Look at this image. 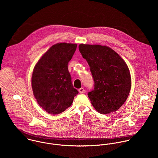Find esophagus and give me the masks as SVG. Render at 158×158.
<instances>
[{
    "label": "esophagus",
    "instance_id": "34e87169",
    "mask_svg": "<svg viewBox=\"0 0 158 158\" xmlns=\"http://www.w3.org/2000/svg\"><path fill=\"white\" fill-rule=\"evenodd\" d=\"M78 91H79V92H80V94H83V93L85 92V89H84L83 88H80V89H78Z\"/></svg>",
    "mask_w": 158,
    "mask_h": 158
}]
</instances>
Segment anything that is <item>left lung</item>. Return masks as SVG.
Returning a JSON list of instances; mask_svg holds the SVG:
<instances>
[{"instance_id":"1","label":"left lung","mask_w":158,"mask_h":158,"mask_svg":"<svg viewBox=\"0 0 158 158\" xmlns=\"http://www.w3.org/2000/svg\"><path fill=\"white\" fill-rule=\"evenodd\" d=\"M79 50L89 67L94 86L88 97L94 108L101 114L118 110L131 89L129 69L112 48L100 45L80 44Z\"/></svg>"}]
</instances>
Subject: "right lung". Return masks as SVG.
<instances>
[{
  "instance_id": "1",
  "label": "right lung",
  "mask_w": 158,
  "mask_h": 158,
  "mask_svg": "<svg viewBox=\"0 0 158 158\" xmlns=\"http://www.w3.org/2000/svg\"><path fill=\"white\" fill-rule=\"evenodd\" d=\"M77 47L75 44H56L34 68L31 77L33 94L40 106L49 114L64 111L78 94L73 86L68 66Z\"/></svg>"
}]
</instances>
